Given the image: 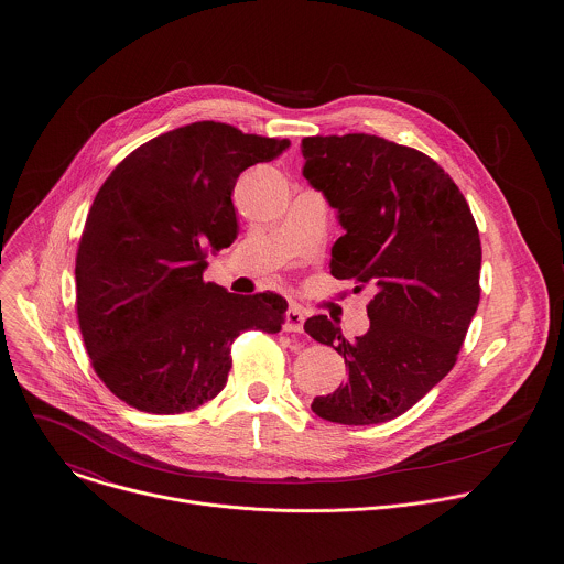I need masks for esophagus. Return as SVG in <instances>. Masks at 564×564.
<instances>
[{"mask_svg": "<svg viewBox=\"0 0 564 564\" xmlns=\"http://www.w3.org/2000/svg\"><path fill=\"white\" fill-rule=\"evenodd\" d=\"M304 322H306V315L300 306H291L286 311V319H284V329L286 332H302L304 329Z\"/></svg>", "mask_w": 564, "mask_h": 564, "instance_id": "1", "label": "esophagus"}]
</instances>
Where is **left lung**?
Instances as JSON below:
<instances>
[{
  "mask_svg": "<svg viewBox=\"0 0 564 564\" xmlns=\"http://www.w3.org/2000/svg\"><path fill=\"white\" fill-rule=\"evenodd\" d=\"M304 177L338 213L329 273L376 289L369 329L347 340L325 315L304 329L349 376L313 412L343 425L403 414L456 365L480 304L482 247L467 199L430 156L371 134L308 137Z\"/></svg>",
  "mask_w": 564,
  "mask_h": 564,
  "instance_id": "obj_1",
  "label": "left lung"
}]
</instances>
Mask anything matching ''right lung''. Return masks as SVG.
I'll list each match as a JSON object with an SVG mask.
<instances>
[{"mask_svg":"<svg viewBox=\"0 0 564 564\" xmlns=\"http://www.w3.org/2000/svg\"><path fill=\"white\" fill-rule=\"evenodd\" d=\"M291 143L197 121L119 162L88 210L78 258V322L99 380L121 402L180 414L217 398L247 329H282L286 300L204 282L208 251L237 239L242 171Z\"/></svg>","mask_w":564,"mask_h":564,"instance_id":"1","label":"right lung"}]
</instances>
